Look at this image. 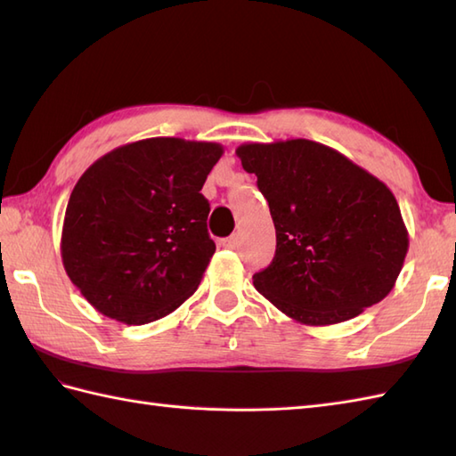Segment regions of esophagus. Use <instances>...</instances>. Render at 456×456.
Listing matches in <instances>:
<instances>
[{"label": "esophagus", "instance_id": "obj_1", "mask_svg": "<svg viewBox=\"0 0 456 456\" xmlns=\"http://www.w3.org/2000/svg\"><path fill=\"white\" fill-rule=\"evenodd\" d=\"M221 245L225 247V248H237V247H239V239H237L235 235H231V237H227V239H223Z\"/></svg>", "mask_w": 456, "mask_h": 456}]
</instances>
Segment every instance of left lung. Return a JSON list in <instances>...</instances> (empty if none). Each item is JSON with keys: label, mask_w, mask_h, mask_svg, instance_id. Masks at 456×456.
Segmentation results:
<instances>
[{"label": "left lung", "mask_w": 456, "mask_h": 456, "mask_svg": "<svg viewBox=\"0 0 456 456\" xmlns=\"http://www.w3.org/2000/svg\"><path fill=\"white\" fill-rule=\"evenodd\" d=\"M237 157L268 201L276 255L253 284L304 325L361 315L392 292L410 237L394 193L345 154L307 139L247 142Z\"/></svg>", "instance_id": "left-lung-1"}]
</instances>
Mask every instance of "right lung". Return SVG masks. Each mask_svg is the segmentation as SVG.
Returning a JSON list of instances; mask_svg holds the SVG:
<instances>
[{"label": "right lung", "mask_w": 456, "mask_h": 456, "mask_svg": "<svg viewBox=\"0 0 456 456\" xmlns=\"http://www.w3.org/2000/svg\"><path fill=\"white\" fill-rule=\"evenodd\" d=\"M221 154L219 142L152 137L113 149L82 174L61 253L100 314L144 325L196 292L216 253L201 188Z\"/></svg>", "instance_id": "obj_1"}]
</instances>
